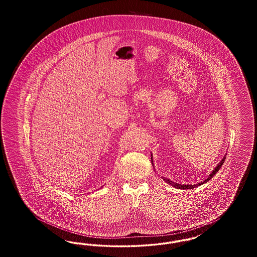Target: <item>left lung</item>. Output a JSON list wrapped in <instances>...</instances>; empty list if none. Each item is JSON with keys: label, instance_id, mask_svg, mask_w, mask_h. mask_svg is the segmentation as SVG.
I'll return each mask as SVG.
<instances>
[{"label": "left lung", "instance_id": "left-lung-1", "mask_svg": "<svg viewBox=\"0 0 257 257\" xmlns=\"http://www.w3.org/2000/svg\"><path fill=\"white\" fill-rule=\"evenodd\" d=\"M152 159V158H151ZM224 160H225V156H224V158L223 159L221 160L220 162V164L215 168V170L214 171H212L211 172V174L208 176L207 179H205V181H203V182H201V183H198V184H193V185H181V184H176L174 183V182H172L171 180H170V179H167V178H164V180L166 181V182H168V183L170 184V185H171V186H173V187H175L176 189H193V188H196V187H197V186H199V185H202V184L206 183V182H208L218 171H219V170H220V168H221V166H222V164L224 163Z\"/></svg>", "mask_w": 257, "mask_h": 257}]
</instances>
